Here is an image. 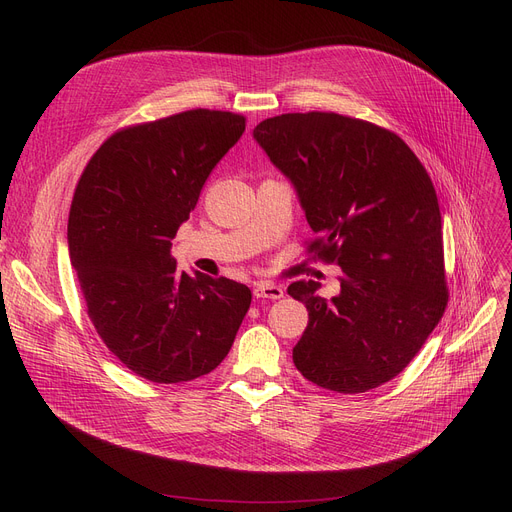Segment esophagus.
Listing matches in <instances>:
<instances>
[{"label": "esophagus", "mask_w": 512, "mask_h": 512, "mask_svg": "<svg viewBox=\"0 0 512 512\" xmlns=\"http://www.w3.org/2000/svg\"><path fill=\"white\" fill-rule=\"evenodd\" d=\"M255 299H270V301H278L284 297V290L282 286L270 284V282H257L253 288Z\"/></svg>", "instance_id": "obj_1"}]
</instances>
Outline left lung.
<instances>
[{
  "mask_svg": "<svg viewBox=\"0 0 512 512\" xmlns=\"http://www.w3.org/2000/svg\"><path fill=\"white\" fill-rule=\"evenodd\" d=\"M253 137L297 188L315 232L307 251L342 267L330 301L313 280L288 286L309 311L294 365L342 394L390 382L448 303L432 178L398 134L334 112L267 118Z\"/></svg>",
  "mask_w": 512,
  "mask_h": 512,
  "instance_id": "8db88e82",
  "label": "left lung"
}]
</instances>
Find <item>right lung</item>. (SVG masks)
Returning a JSON list of instances; mask_svg holds the SVG:
<instances>
[{"instance_id": "obj_1", "label": "right lung", "mask_w": 512, "mask_h": 512, "mask_svg": "<svg viewBox=\"0 0 512 512\" xmlns=\"http://www.w3.org/2000/svg\"><path fill=\"white\" fill-rule=\"evenodd\" d=\"M245 132V116L188 110L114 132L80 176L68 251L105 346L155 384L213 371L251 307L228 278L176 272L172 238L211 170Z\"/></svg>"}]
</instances>
